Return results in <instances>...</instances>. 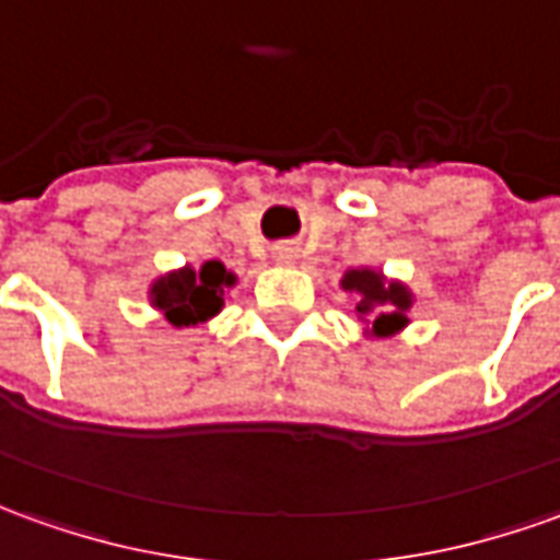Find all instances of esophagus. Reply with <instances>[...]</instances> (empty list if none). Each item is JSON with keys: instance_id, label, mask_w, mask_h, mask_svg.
Segmentation results:
<instances>
[{"instance_id": "esophagus-1", "label": "esophagus", "mask_w": 560, "mask_h": 560, "mask_svg": "<svg viewBox=\"0 0 560 560\" xmlns=\"http://www.w3.org/2000/svg\"><path fill=\"white\" fill-rule=\"evenodd\" d=\"M273 258H277V261H292V258H295V246H292V243H277V246H273Z\"/></svg>"}]
</instances>
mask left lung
I'll return each mask as SVG.
<instances>
[{
  "mask_svg": "<svg viewBox=\"0 0 560 560\" xmlns=\"http://www.w3.org/2000/svg\"><path fill=\"white\" fill-rule=\"evenodd\" d=\"M341 287L360 295V319H365L375 335H393L408 323L405 311L411 307V295L399 283H384L377 271H350Z\"/></svg>",
  "mask_w": 560,
  "mask_h": 560,
  "instance_id": "8db88e82",
  "label": "left lung"
}]
</instances>
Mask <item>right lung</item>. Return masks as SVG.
<instances>
[{
	"label": "right lung",
	"instance_id": "add662e5",
	"mask_svg": "<svg viewBox=\"0 0 560 560\" xmlns=\"http://www.w3.org/2000/svg\"><path fill=\"white\" fill-rule=\"evenodd\" d=\"M234 283L222 261H207L200 271H183L161 277L152 287V304L164 311L173 326H195L200 319L213 317L222 307V292Z\"/></svg>",
	"mask_w": 560,
	"mask_h": 560
}]
</instances>
